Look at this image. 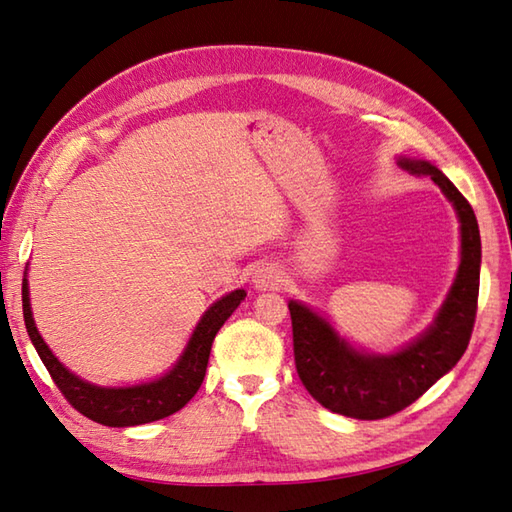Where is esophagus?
Listing matches in <instances>:
<instances>
[{
    "mask_svg": "<svg viewBox=\"0 0 512 512\" xmlns=\"http://www.w3.org/2000/svg\"><path fill=\"white\" fill-rule=\"evenodd\" d=\"M284 277H281V270L273 264H262L255 268L253 273V286L257 290H270V288H277Z\"/></svg>",
    "mask_w": 512,
    "mask_h": 512,
    "instance_id": "1",
    "label": "esophagus"
}]
</instances>
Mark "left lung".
<instances>
[{"mask_svg": "<svg viewBox=\"0 0 512 512\" xmlns=\"http://www.w3.org/2000/svg\"><path fill=\"white\" fill-rule=\"evenodd\" d=\"M398 165L436 182L460 222V266L433 323L400 350L376 354L343 339L306 303H288L301 383L325 409L356 420L387 418L449 374L469 347L477 312L482 242L471 204L431 162L400 156Z\"/></svg>", "mask_w": 512, "mask_h": 512, "instance_id": "1", "label": "left lung"}]
</instances>
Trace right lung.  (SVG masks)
<instances>
[{
    "label": "right lung",
    "instance_id": "1",
    "mask_svg": "<svg viewBox=\"0 0 512 512\" xmlns=\"http://www.w3.org/2000/svg\"><path fill=\"white\" fill-rule=\"evenodd\" d=\"M26 277L28 266L24 273V284H21V303H24V321L32 345H35L39 358L50 372L54 385L61 389V394L68 398L70 405L76 411H81L85 418L105 424V427H136V424H147L160 418H167L171 413H176L187 405L204 380L215 334L220 332L224 321L231 317L246 297V290H233L222 299H217L213 306L202 314L187 347H184L180 358L173 363L167 374L140 385L101 387L72 374L70 369L61 365L59 358L52 354L46 341L41 339L35 319H32L30 290Z\"/></svg>",
    "mask_w": 512,
    "mask_h": 512
}]
</instances>
